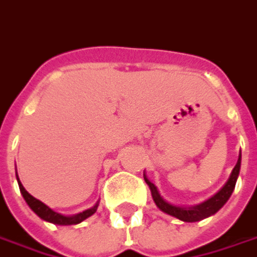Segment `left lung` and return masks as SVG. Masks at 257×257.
<instances>
[{
	"label": "left lung",
	"instance_id": "1",
	"mask_svg": "<svg viewBox=\"0 0 257 257\" xmlns=\"http://www.w3.org/2000/svg\"><path fill=\"white\" fill-rule=\"evenodd\" d=\"M239 169L240 155L239 158H238L236 165L233 168L232 173H231V176H229V179H228L225 186L221 189L220 192L217 193L215 196H213L211 199H208L207 201H204V203L199 204V206L189 207V208H186V207H176L172 206V204H169V203H166L165 200L161 197V194H159L158 190H157L155 185L147 179L146 176H144V179H146L147 185L150 186V189H151L152 199L155 201V204L158 206L159 210H162L164 213L169 214V215H172V217H176V218H179V220L185 221V222H196V221L203 220V218H207V217L215 214L220 210L221 207L224 206L226 201H228V199H229L231 194H232L233 189H235V183H236L238 175H239Z\"/></svg>",
	"mask_w": 257,
	"mask_h": 257
}]
</instances>
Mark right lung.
Wrapping results in <instances>:
<instances>
[{"mask_svg": "<svg viewBox=\"0 0 257 257\" xmlns=\"http://www.w3.org/2000/svg\"><path fill=\"white\" fill-rule=\"evenodd\" d=\"M18 185H19V189H21V193H22V196H24V199L26 200V203H28V206L31 207L32 210L35 211V213L44 221H49V222H53V224H57V225H72V224H79L81 221L86 220L88 217H91L92 214L96 211V208H98V204H95V206L89 208V210H85L84 213H79L77 215H71V217H67V215H61V214L56 213V211H53L51 208L43 204L40 200L35 199L33 196H31L29 193L25 190V187L22 186V183L19 182L18 179Z\"/></svg>", "mask_w": 257, "mask_h": 257, "instance_id": "right-lung-1", "label": "right lung"}]
</instances>
